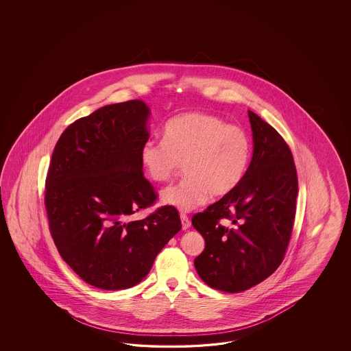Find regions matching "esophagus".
<instances>
[{
	"label": "esophagus",
	"mask_w": 351,
	"mask_h": 351,
	"mask_svg": "<svg viewBox=\"0 0 351 351\" xmlns=\"http://www.w3.org/2000/svg\"><path fill=\"white\" fill-rule=\"evenodd\" d=\"M181 223H182V229L184 230H186L189 226H191V220H189V217H188V215H185V213H181Z\"/></svg>",
	"instance_id": "obj_1"
}]
</instances>
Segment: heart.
Instances as JSON below:
<instances>
[{
	"mask_svg": "<svg viewBox=\"0 0 351 351\" xmlns=\"http://www.w3.org/2000/svg\"><path fill=\"white\" fill-rule=\"evenodd\" d=\"M251 160V140L242 128L217 116L188 112L170 118L163 140H147L140 160L149 179L167 182L180 170L185 176L163 191L162 202L181 211L198 208L228 195L243 179Z\"/></svg>",
	"mask_w": 351,
	"mask_h": 351,
	"instance_id": "heart-1",
	"label": "heart"
}]
</instances>
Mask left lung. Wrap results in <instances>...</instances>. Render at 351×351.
I'll use <instances>...</instances> for the list:
<instances>
[{
  "label": "left lung",
  "mask_w": 351,
  "mask_h": 351,
  "mask_svg": "<svg viewBox=\"0 0 351 351\" xmlns=\"http://www.w3.org/2000/svg\"><path fill=\"white\" fill-rule=\"evenodd\" d=\"M254 156L239 185L191 217L206 247L194 266L215 289L238 293L282 264L296 215L298 181L292 152L276 128L248 110Z\"/></svg>",
  "instance_id": "obj_1"
}]
</instances>
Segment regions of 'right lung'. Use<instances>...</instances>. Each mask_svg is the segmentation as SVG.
<instances>
[{
    "label": "right lung",
    "instance_id": "add662e5",
    "mask_svg": "<svg viewBox=\"0 0 351 351\" xmlns=\"http://www.w3.org/2000/svg\"><path fill=\"white\" fill-rule=\"evenodd\" d=\"M148 106H103L64 130L46 176L49 229L64 261L100 289L134 287L181 229L175 207L144 219L158 193L144 178L140 149L149 138Z\"/></svg>",
    "mask_w": 351,
    "mask_h": 351
}]
</instances>
